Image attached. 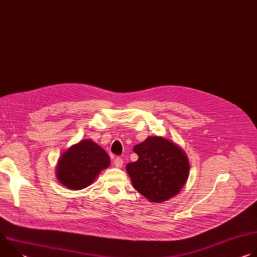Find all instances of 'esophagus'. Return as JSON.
I'll use <instances>...</instances> for the list:
<instances>
[{
	"instance_id": "esophagus-1",
	"label": "esophagus",
	"mask_w": 257,
	"mask_h": 257,
	"mask_svg": "<svg viewBox=\"0 0 257 257\" xmlns=\"http://www.w3.org/2000/svg\"><path fill=\"white\" fill-rule=\"evenodd\" d=\"M114 164H115V167H116V168H121V167L123 166V164H124V161H123V159L117 157V158L114 160Z\"/></svg>"
}]
</instances>
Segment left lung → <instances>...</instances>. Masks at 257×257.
<instances>
[{
    "mask_svg": "<svg viewBox=\"0 0 257 257\" xmlns=\"http://www.w3.org/2000/svg\"><path fill=\"white\" fill-rule=\"evenodd\" d=\"M138 160L126 166L133 187L153 202L175 196L189 175V162L180 148L166 138L151 136L136 144Z\"/></svg>",
    "mask_w": 257,
    "mask_h": 257,
    "instance_id": "1",
    "label": "left lung"
}]
</instances>
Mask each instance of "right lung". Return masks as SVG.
Returning a JSON list of instances; mask_svg holds the SVG:
<instances>
[{
    "label": "right lung",
    "mask_w": 257,
    "mask_h": 257,
    "mask_svg": "<svg viewBox=\"0 0 257 257\" xmlns=\"http://www.w3.org/2000/svg\"><path fill=\"white\" fill-rule=\"evenodd\" d=\"M107 154L91 140L85 139L71 148L60 158L57 167L58 180L71 190H80L109 166Z\"/></svg>",
    "instance_id": "1"
}]
</instances>
